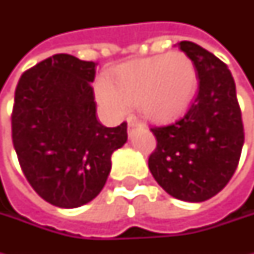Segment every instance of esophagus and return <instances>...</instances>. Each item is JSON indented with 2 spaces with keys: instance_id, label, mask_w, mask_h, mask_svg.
I'll use <instances>...</instances> for the list:
<instances>
[{
  "instance_id": "obj_1",
  "label": "esophagus",
  "mask_w": 254,
  "mask_h": 254,
  "mask_svg": "<svg viewBox=\"0 0 254 254\" xmlns=\"http://www.w3.org/2000/svg\"><path fill=\"white\" fill-rule=\"evenodd\" d=\"M127 122H128V128H132V127H137L138 126V122L135 119H132V117H130Z\"/></svg>"
}]
</instances>
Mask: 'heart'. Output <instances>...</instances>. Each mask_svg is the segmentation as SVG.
Returning a JSON list of instances; mask_svg holds the SVG:
<instances>
[{
	"label": "heart",
	"instance_id": "obj_1",
	"mask_svg": "<svg viewBox=\"0 0 254 254\" xmlns=\"http://www.w3.org/2000/svg\"><path fill=\"white\" fill-rule=\"evenodd\" d=\"M198 86L192 59L184 52H171L119 66L110 82L96 80L94 92L113 116L122 117L128 106H138L147 120L167 124L190 110Z\"/></svg>",
	"mask_w": 254,
	"mask_h": 254
}]
</instances>
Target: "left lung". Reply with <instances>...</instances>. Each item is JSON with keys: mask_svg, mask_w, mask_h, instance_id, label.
I'll list each match as a JSON object with an SVG mask.
<instances>
[{"mask_svg": "<svg viewBox=\"0 0 254 254\" xmlns=\"http://www.w3.org/2000/svg\"><path fill=\"white\" fill-rule=\"evenodd\" d=\"M178 46L195 64L198 94L182 119L152 127L157 148L148 168L171 196L203 202L226 187L239 164L245 142L242 112L228 66L193 42Z\"/></svg>", "mask_w": 254, "mask_h": 254, "instance_id": "obj_1", "label": "left lung"}]
</instances>
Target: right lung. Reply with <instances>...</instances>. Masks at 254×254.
Returning a JSON list of instances; mask_svg holds the SVG:
<instances>
[{"mask_svg":"<svg viewBox=\"0 0 254 254\" xmlns=\"http://www.w3.org/2000/svg\"><path fill=\"white\" fill-rule=\"evenodd\" d=\"M96 64L58 54L22 73L15 89L12 142L25 178L59 208L94 199L127 141V123L104 127L96 117Z\"/></svg>","mask_w":254,"mask_h":254,"instance_id":"add662e5","label":"right lung"}]
</instances>
